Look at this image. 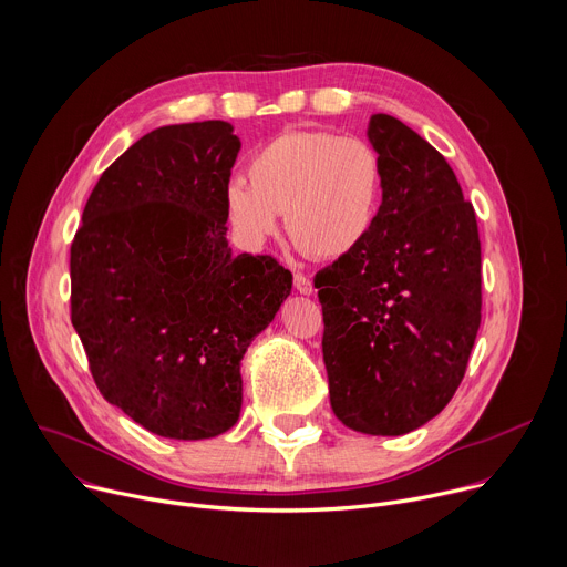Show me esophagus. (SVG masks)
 Masks as SVG:
<instances>
[{
	"label": "esophagus",
	"instance_id": "obj_1",
	"mask_svg": "<svg viewBox=\"0 0 567 567\" xmlns=\"http://www.w3.org/2000/svg\"><path fill=\"white\" fill-rule=\"evenodd\" d=\"M293 287H296V291H300L305 296H309L313 291V285L305 274H293Z\"/></svg>",
	"mask_w": 567,
	"mask_h": 567
}]
</instances>
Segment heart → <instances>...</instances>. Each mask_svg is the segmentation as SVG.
<instances>
[{
    "label": "heart",
    "instance_id": "obj_1",
    "mask_svg": "<svg viewBox=\"0 0 567 567\" xmlns=\"http://www.w3.org/2000/svg\"><path fill=\"white\" fill-rule=\"evenodd\" d=\"M249 184L224 190L226 219L241 245L260 249L280 230L320 260H337L363 245L383 195L379 152L359 136L287 130L260 145L247 166Z\"/></svg>",
    "mask_w": 567,
    "mask_h": 567
}]
</instances>
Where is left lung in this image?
I'll return each instance as SVG.
<instances>
[{
  "instance_id": "8db88e82",
  "label": "left lung",
  "mask_w": 567,
  "mask_h": 567,
  "mask_svg": "<svg viewBox=\"0 0 567 567\" xmlns=\"http://www.w3.org/2000/svg\"><path fill=\"white\" fill-rule=\"evenodd\" d=\"M383 195L363 245L313 278L334 415L403 435L444 411L480 330L475 210L446 158L394 116L374 114Z\"/></svg>"
}]
</instances>
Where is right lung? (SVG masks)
<instances>
[{
  "label": "right lung",
  "mask_w": 567,
  "mask_h": 567,
  "mask_svg": "<svg viewBox=\"0 0 567 567\" xmlns=\"http://www.w3.org/2000/svg\"><path fill=\"white\" fill-rule=\"evenodd\" d=\"M226 121L152 130L101 175L71 241V322L101 394L154 435L206 440L241 409L239 361L291 291L271 256H233Z\"/></svg>",
  "instance_id": "right-lung-1"
}]
</instances>
